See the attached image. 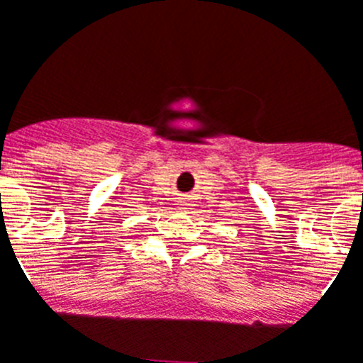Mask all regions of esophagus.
<instances>
[{
    "label": "esophagus",
    "instance_id": "esophagus-1",
    "mask_svg": "<svg viewBox=\"0 0 363 363\" xmlns=\"http://www.w3.org/2000/svg\"><path fill=\"white\" fill-rule=\"evenodd\" d=\"M184 209H187V208H184Z\"/></svg>",
    "mask_w": 363,
    "mask_h": 363
}]
</instances>
